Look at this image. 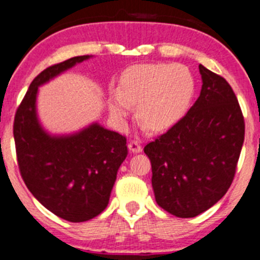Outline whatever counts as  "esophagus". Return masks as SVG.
Wrapping results in <instances>:
<instances>
[{
  "label": "esophagus",
  "mask_w": 260,
  "mask_h": 260,
  "mask_svg": "<svg viewBox=\"0 0 260 260\" xmlns=\"http://www.w3.org/2000/svg\"><path fill=\"white\" fill-rule=\"evenodd\" d=\"M129 150L130 151H133V153H140L141 151V145H140V143H139V141H136V140H130V143H129Z\"/></svg>",
  "instance_id": "esophagus-1"
}]
</instances>
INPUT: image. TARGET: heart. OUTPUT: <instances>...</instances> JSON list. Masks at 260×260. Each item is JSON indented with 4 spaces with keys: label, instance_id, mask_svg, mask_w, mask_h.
Segmentation results:
<instances>
[{
    "label": "heart",
    "instance_id": "obj_1",
    "mask_svg": "<svg viewBox=\"0 0 260 260\" xmlns=\"http://www.w3.org/2000/svg\"><path fill=\"white\" fill-rule=\"evenodd\" d=\"M196 84L191 71L182 64L148 63L129 67L112 92L110 111L124 127L138 104V119L153 131H166L188 111Z\"/></svg>",
    "mask_w": 260,
    "mask_h": 260
}]
</instances>
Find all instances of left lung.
<instances>
[{
  "instance_id": "1",
  "label": "left lung",
  "mask_w": 260,
  "mask_h": 260,
  "mask_svg": "<svg viewBox=\"0 0 260 260\" xmlns=\"http://www.w3.org/2000/svg\"><path fill=\"white\" fill-rule=\"evenodd\" d=\"M202 89L189 111L144 148L151 163L155 201L177 217L202 214L233 183L245 122L223 77L200 64Z\"/></svg>"
}]
</instances>
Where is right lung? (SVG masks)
<instances>
[{
    "instance_id": "obj_1",
    "label": "right lung",
    "mask_w": 260,
    "mask_h": 260,
    "mask_svg": "<svg viewBox=\"0 0 260 260\" xmlns=\"http://www.w3.org/2000/svg\"><path fill=\"white\" fill-rule=\"evenodd\" d=\"M88 58L74 56L38 74L14 121L17 164L25 184L44 207L71 222L88 221L106 209L127 155L126 138L99 124L74 135L50 136L38 121V87Z\"/></svg>"
}]
</instances>
